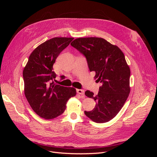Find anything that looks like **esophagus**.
<instances>
[{"label": "esophagus", "mask_w": 157, "mask_h": 157, "mask_svg": "<svg viewBox=\"0 0 157 157\" xmlns=\"http://www.w3.org/2000/svg\"><path fill=\"white\" fill-rule=\"evenodd\" d=\"M77 92L78 94H80L81 96L84 97V90H82V89H77Z\"/></svg>", "instance_id": "1"}]
</instances>
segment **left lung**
<instances>
[{
    "instance_id": "1",
    "label": "left lung",
    "mask_w": 157,
    "mask_h": 157,
    "mask_svg": "<svg viewBox=\"0 0 157 157\" xmlns=\"http://www.w3.org/2000/svg\"><path fill=\"white\" fill-rule=\"evenodd\" d=\"M71 45L86 57L95 79L101 82L98 95L86 90L85 95L93 98L96 106L84 113L92 121L107 122L115 117L124 105L130 92V69L124 53L116 45L99 37L78 38Z\"/></svg>"
}]
</instances>
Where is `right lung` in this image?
Masks as SVG:
<instances>
[{
	"label": "right lung",
	"instance_id": "obj_1",
	"mask_svg": "<svg viewBox=\"0 0 157 157\" xmlns=\"http://www.w3.org/2000/svg\"><path fill=\"white\" fill-rule=\"evenodd\" d=\"M73 39L55 37L46 40L32 52L23 69L25 98L33 110L44 119H53L61 115L69 99L77 94L75 88L54 82L56 74L53 71V65Z\"/></svg>",
	"mask_w": 157,
	"mask_h": 157
}]
</instances>
